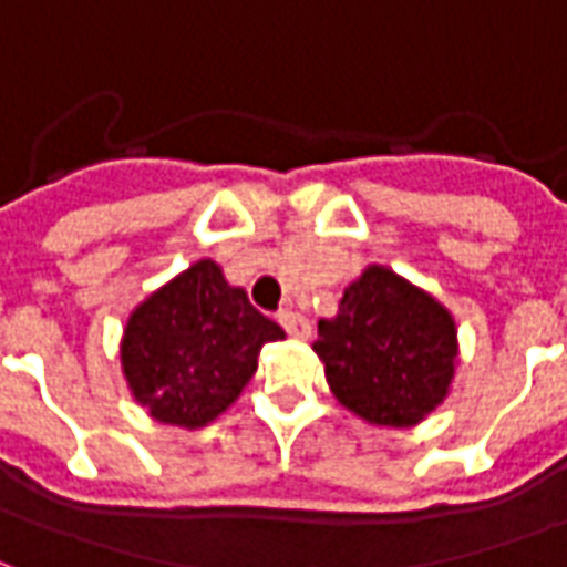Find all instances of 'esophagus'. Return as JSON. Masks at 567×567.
Returning a JSON list of instances; mask_svg holds the SVG:
<instances>
[{
    "label": "esophagus",
    "instance_id": "esophagus-1",
    "mask_svg": "<svg viewBox=\"0 0 567 567\" xmlns=\"http://www.w3.org/2000/svg\"><path fill=\"white\" fill-rule=\"evenodd\" d=\"M279 324H282L285 333L295 337V340H307L309 333H312L309 321L303 319L300 312H295V309H282V312H279Z\"/></svg>",
    "mask_w": 567,
    "mask_h": 567
}]
</instances>
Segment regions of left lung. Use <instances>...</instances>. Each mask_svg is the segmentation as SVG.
Masks as SVG:
<instances>
[{"label": "left lung", "instance_id": "8db88e82", "mask_svg": "<svg viewBox=\"0 0 567 567\" xmlns=\"http://www.w3.org/2000/svg\"><path fill=\"white\" fill-rule=\"evenodd\" d=\"M316 355L333 398L380 427H413L450 394L458 331L437 297L370 264L319 321Z\"/></svg>", "mask_w": 567, "mask_h": 567}]
</instances>
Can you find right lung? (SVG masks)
<instances>
[{"label": "right lung", "mask_w": 567, "mask_h": 567, "mask_svg": "<svg viewBox=\"0 0 567 567\" xmlns=\"http://www.w3.org/2000/svg\"><path fill=\"white\" fill-rule=\"evenodd\" d=\"M276 340H285L282 328L203 258L130 312L121 370L154 422L194 431L234 404L258 370L264 343Z\"/></svg>", "instance_id": "add662e5"}]
</instances>
